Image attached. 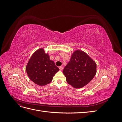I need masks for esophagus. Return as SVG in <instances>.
<instances>
[{
	"instance_id": "1",
	"label": "esophagus",
	"mask_w": 122,
	"mask_h": 122,
	"mask_svg": "<svg viewBox=\"0 0 122 122\" xmlns=\"http://www.w3.org/2000/svg\"><path fill=\"white\" fill-rule=\"evenodd\" d=\"M59 68H60V70H61V71H62V69H63V67H62V66H61V67H59Z\"/></svg>"
}]
</instances>
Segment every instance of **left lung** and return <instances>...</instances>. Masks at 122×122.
<instances>
[{"label": "left lung", "mask_w": 122, "mask_h": 122, "mask_svg": "<svg viewBox=\"0 0 122 122\" xmlns=\"http://www.w3.org/2000/svg\"><path fill=\"white\" fill-rule=\"evenodd\" d=\"M68 84L76 88L86 86L96 74L97 65L84 51L76 50L63 70Z\"/></svg>", "instance_id": "8db88e82"}]
</instances>
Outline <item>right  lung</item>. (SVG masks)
<instances>
[{
    "instance_id": "add662e5",
    "label": "right lung",
    "mask_w": 122,
    "mask_h": 122,
    "mask_svg": "<svg viewBox=\"0 0 122 122\" xmlns=\"http://www.w3.org/2000/svg\"><path fill=\"white\" fill-rule=\"evenodd\" d=\"M59 70L54 61L50 60L48 53H46L43 48L36 50L32 54L26 66L29 79L40 86L50 83L55 74Z\"/></svg>"
}]
</instances>
